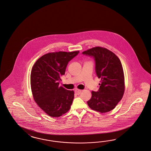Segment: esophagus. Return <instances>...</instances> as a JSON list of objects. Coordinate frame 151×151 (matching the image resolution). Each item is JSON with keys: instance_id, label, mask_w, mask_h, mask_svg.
Masks as SVG:
<instances>
[{"instance_id": "obj_1", "label": "esophagus", "mask_w": 151, "mask_h": 151, "mask_svg": "<svg viewBox=\"0 0 151 151\" xmlns=\"http://www.w3.org/2000/svg\"><path fill=\"white\" fill-rule=\"evenodd\" d=\"M81 92H82L81 90H79V89H76V90H75V93H76V94H77V95L80 94L81 93Z\"/></svg>"}]
</instances>
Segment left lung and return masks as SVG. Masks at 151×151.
<instances>
[{"label": "left lung", "instance_id": "1", "mask_svg": "<svg viewBox=\"0 0 151 151\" xmlns=\"http://www.w3.org/2000/svg\"><path fill=\"white\" fill-rule=\"evenodd\" d=\"M82 53L94 57L96 73L101 78L99 91H91V98L87 104L93 110L109 112L115 108L125 91V77L120 60L114 53L102 47L91 48Z\"/></svg>", "mask_w": 151, "mask_h": 151}]
</instances>
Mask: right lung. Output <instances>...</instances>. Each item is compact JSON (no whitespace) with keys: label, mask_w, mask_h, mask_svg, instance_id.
Listing matches in <instances>:
<instances>
[{"label":"right lung","mask_w":151,"mask_h":151,"mask_svg":"<svg viewBox=\"0 0 151 151\" xmlns=\"http://www.w3.org/2000/svg\"><path fill=\"white\" fill-rule=\"evenodd\" d=\"M74 52H51L35 62L31 72V88L35 101L50 116L58 117L69 111L74 91L60 86L68 62L77 56Z\"/></svg>","instance_id":"add662e5"}]
</instances>
